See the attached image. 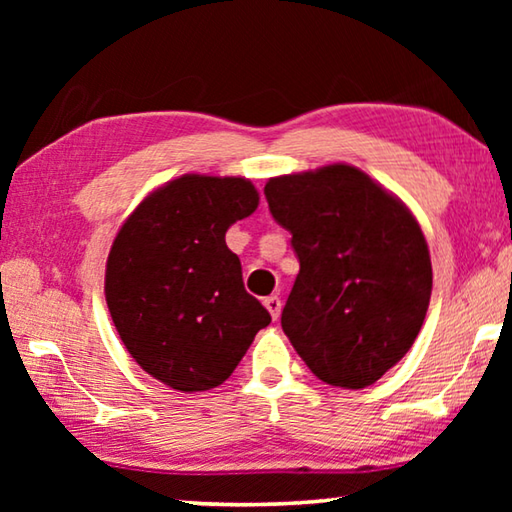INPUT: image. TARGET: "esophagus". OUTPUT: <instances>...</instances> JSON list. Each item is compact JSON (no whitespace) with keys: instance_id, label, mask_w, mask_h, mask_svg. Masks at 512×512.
Segmentation results:
<instances>
[{"instance_id":"34e87169","label":"esophagus","mask_w":512,"mask_h":512,"mask_svg":"<svg viewBox=\"0 0 512 512\" xmlns=\"http://www.w3.org/2000/svg\"><path fill=\"white\" fill-rule=\"evenodd\" d=\"M264 307L268 309V314H271L273 320L280 318V311H282V300L277 296H268L264 298Z\"/></svg>"}]
</instances>
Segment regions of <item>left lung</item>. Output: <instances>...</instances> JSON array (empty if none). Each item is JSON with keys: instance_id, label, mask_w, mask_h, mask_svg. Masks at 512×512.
Here are the masks:
<instances>
[{"instance_id": "obj_1", "label": "left lung", "mask_w": 512, "mask_h": 512, "mask_svg": "<svg viewBox=\"0 0 512 512\" xmlns=\"http://www.w3.org/2000/svg\"><path fill=\"white\" fill-rule=\"evenodd\" d=\"M264 194L300 262L284 334L325 384H375L411 350L429 309L433 275L420 223L343 162L271 178Z\"/></svg>"}]
</instances>
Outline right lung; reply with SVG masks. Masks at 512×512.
<instances>
[{"label":"right lung","instance_id":"1","mask_svg":"<svg viewBox=\"0 0 512 512\" xmlns=\"http://www.w3.org/2000/svg\"><path fill=\"white\" fill-rule=\"evenodd\" d=\"M259 205L235 176L185 173L151 192L112 241L106 302L131 357L162 384L210 391L271 323L241 280L225 232Z\"/></svg>","mask_w":512,"mask_h":512}]
</instances>
